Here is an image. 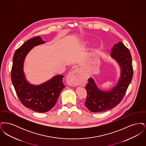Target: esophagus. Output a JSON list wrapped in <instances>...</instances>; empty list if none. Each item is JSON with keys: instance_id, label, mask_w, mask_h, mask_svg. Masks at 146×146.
Masks as SVG:
<instances>
[{"instance_id": "34e87169", "label": "esophagus", "mask_w": 146, "mask_h": 146, "mask_svg": "<svg viewBox=\"0 0 146 146\" xmlns=\"http://www.w3.org/2000/svg\"><path fill=\"white\" fill-rule=\"evenodd\" d=\"M78 76V70H74L70 72L66 77L67 84L70 86H76L78 85L77 79Z\"/></svg>"}]
</instances>
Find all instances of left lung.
Masks as SVG:
<instances>
[{
    "mask_svg": "<svg viewBox=\"0 0 146 146\" xmlns=\"http://www.w3.org/2000/svg\"><path fill=\"white\" fill-rule=\"evenodd\" d=\"M111 51V57L120 67V76L117 85L107 91L98 89L92 78L88 79L89 82L85 86L87 97L85 105L92 112H103L116 107L123 100L132 80V58L129 49L120 42L114 45Z\"/></svg>",
    "mask_w": 146,
    "mask_h": 146,
    "instance_id": "obj_1",
    "label": "left lung"
}]
</instances>
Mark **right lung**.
Returning <instances> with one entry per match:
<instances>
[{
  "label": "right lung",
  "mask_w": 146,
  "mask_h": 146,
  "mask_svg": "<svg viewBox=\"0 0 146 146\" xmlns=\"http://www.w3.org/2000/svg\"><path fill=\"white\" fill-rule=\"evenodd\" d=\"M45 43L40 36L25 42L14 54L11 78L16 94L21 103L33 111L44 113L50 110L56 104L60 92L65 87L63 76H56L39 85L29 83L23 72L26 56L35 46Z\"/></svg>",
  "instance_id": "1"
}]
</instances>
